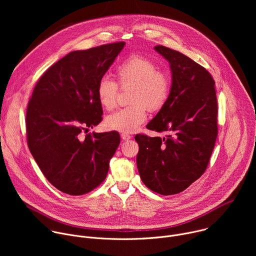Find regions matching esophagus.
I'll return each instance as SVG.
<instances>
[{
    "instance_id": "esophagus-1",
    "label": "esophagus",
    "mask_w": 256,
    "mask_h": 256,
    "mask_svg": "<svg viewBox=\"0 0 256 256\" xmlns=\"http://www.w3.org/2000/svg\"><path fill=\"white\" fill-rule=\"evenodd\" d=\"M120 136H122V138L124 140H128L132 136H130V134H124V132H122V134H120Z\"/></svg>"
}]
</instances>
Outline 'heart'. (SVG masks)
<instances>
[{
    "instance_id": "heart-1",
    "label": "heart",
    "mask_w": 256,
    "mask_h": 256,
    "mask_svg": "<svg viewBox=\"0 0 256 256\" xmlns=\"http://www.w3.org/2000/svg\"><path fill=\"white\" fill-rule=\"evenodd\" d=\"M116 75L122 88L132 87L130 97L132 104L108 116L105 124L109 130L130 134L147 118L146 107L155 112L165 104L170 93V79L159 70L154 60L140 56L126 60L118 68ZM96 96L103 108L112 110L116 103V83L106 77L101 78L96 87Z\"/></svg>"
}]
</instances>
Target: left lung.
<instances>
[{"instance_id":"8db88e82","label":"left lung","mask_w":256,"mask_h":256,"mask_svg":"<svg viewBox=\"0 0 256 256\" xmlns=\"http://www.w3.org/2000/svg\"><path fill=\"white\" fill-rule=\"evenodd\" d=\"M170 66L167 101L147 128L172 134H136V166L144 184L162 196L186 190L206 171L218 134L214 81L200 64L177 50L157 46Z\"/></svg>"}]
</instances>
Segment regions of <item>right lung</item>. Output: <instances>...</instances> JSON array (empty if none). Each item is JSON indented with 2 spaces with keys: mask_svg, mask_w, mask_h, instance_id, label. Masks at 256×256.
Masks as SVG:
<instances>
[{
  "mask_svg": "<svg viewBox=\"0 0 256 256\" xmlns=\"http://www.w3.org/2000/svg\"><path fill=\"white\" fill-rule=\"evenodd\" d=\"M124 44L72 52L33 90L26 114L28 148L46 178L64 194L81 196L101 184L120 142L116 132H81L102 120L96 87Z\"/></svg>",
  "mask_w": 256,
  "mask_h": 256,
  "instance_id": "add662e5",
  "label": "right lung"
}]
</instances>
